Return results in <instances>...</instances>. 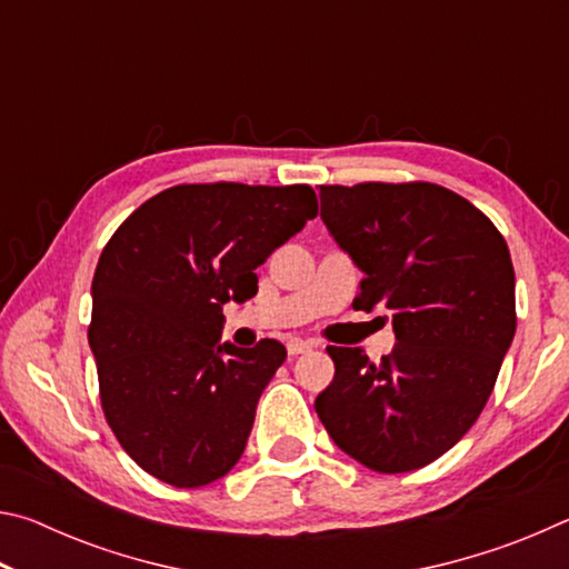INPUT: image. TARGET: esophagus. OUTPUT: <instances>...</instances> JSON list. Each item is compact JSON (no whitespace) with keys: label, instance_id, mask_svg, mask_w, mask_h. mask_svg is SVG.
<instances>
[{"label":"esophagus","instance_id":"esophagus-1","mask_svg":"<svg viewBox=\"0 0 569 569\" xmlns=\"http://www.w3.org/2000/svg\"><path fill=\"white\" fill-rule=\"evenodd\" d=\"M286 349H288V356H298V353L311 351L313 343L311 341H303V339H291V341L286 343Z\"/></svg>","mask_w":569,"mask_h":569}]
</instances>
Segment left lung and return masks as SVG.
<instances>
[{
    "mask_svg": "<svg viewBox=\"0 0 569 569\" xmlns=\"http://www.w3.org/2000/svg\"><path fill=\"white\" fill-rule=\"evenodd\" d=\"M321 220L363 273L356 311H389L397 346L369 361L329 346L316 413L381 475L427 467L467 435L517 329L515 268L481 210L435 182L321 186Z\"/></svg>",
    "mask_w": 569,
    "mask_h": 569,
    "instance_id": "1",
    "label": "left lung"
}]
</instances>
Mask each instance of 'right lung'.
<instances>
[{
    "mask_svg": "<svg viewBox=\"0 0 569 569\" xmlns=\"http://www.w3.org/2000/svg\"><path fill=\"white\" fill-rule=\"evenodd\" d=\"M319 203L308 186H176L114 230L92 278L90 349L110 429L138 465L192 489L226 477L286 346L220 341L223 306Z\"/></svg>",
    "mask_w": 569,
    "mask_h": 569,
    "instance_id": "obj_1",
    "label": "right lung"
}]
</instances>
